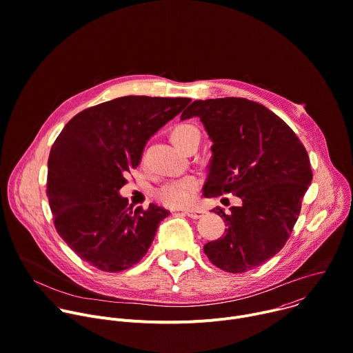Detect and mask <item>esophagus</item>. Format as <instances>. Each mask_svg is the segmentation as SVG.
I'll return each mask as SVG.
<instances>
[{
  "label": "esophagus",
  "mask_w": 353,
  "mask_h": 353,
  "mask_svg": "<svg viewBox=\"0 0 353 353\" xmlns=\"http://www.w3.org/2000/svg\"><path fill=\"white\" fill-rule=\"evenodd\" d=\"M183 213L187 214L191 219H201L205 214V210H202V209H184Z\"/></svg>",
  "instance_id": "obj_1"
}]
</instances>
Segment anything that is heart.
Segmentation results:
<instances>
[{"mask_svg":"<svg viewBox=\"0 0 353 353\" xmlns=\"http://www.w3.org/2000/svg\"><path fill=\"white\" fill-rule=\"evenodd\" d=\"M172 141L174 145L184 151L187 145L198 141L199 143V130L192 125H179L172 132ZM199 181L194 176H187L180 180H174L163 185L159 191V199L173 208L183 206L188 203L194 195V192L198 190Z\"/></svg>","mask_w":353,"mask_h":353,"instance_id":"obj_1","label":"heart"}]
</instances>
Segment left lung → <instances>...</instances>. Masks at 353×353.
I'll list each match as a JSON object with an SVG mask.
<instances>
[{"mask_svg":"<svg viewBox=\"0 0 353 353\" xmlns=\"http://www.w3.org/2000/svg\"><path fill=\"white\" fill-rule=\"evenodd\" d=\"M196 116L213 145L203 196L232 194L225 234L203 252L228 273L252 270L287 243L312 183L307 152L290 126L262 103L236 97L194 101L181 121Z\"/></svg>","mask_w":353,"mask_h":353,"instance_id":"obj_1","label":"left lung"}]
</instances>
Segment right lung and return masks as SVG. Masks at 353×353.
Segmentation results:
<instances>
[{
  "label": "right lung",
  "instance_id": "obj_1",
  "mask_svg": "<svg viewBox=\"0 0 353 353\" xmlns=\"http://www.w3.org/2000/svg\"><path fill=\"white\" fill-rule=\"evenodd\" d=\"M190 98L121 97L87 108L66 123L48 158L47 195L61 239L83 261L109 273L148 252L169 210L129 206L119 190L148 140Z\"/></svg>",
  "mask_w": 353,
  "mask_h": 353
}]
</instances>
